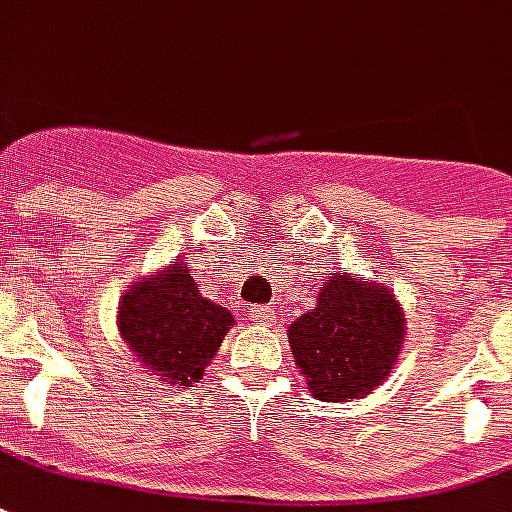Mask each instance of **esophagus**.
Wrapping results in <instances>:
<instances>
[{"instance_id":"obj_1","label":"esophagus","mask_w":512,"mask_h":512,"mask_svg":"<svg viewBox=\"0 0 512 512\" xmlns=\"http://www.w3.org/2000/svg\"><path fill=\"white\" fill-rule=\"evenodd\" d=\"M252 317H255V323H274V312H271L268 306H255V309H252Z\"/></svg>"}]
</instances>
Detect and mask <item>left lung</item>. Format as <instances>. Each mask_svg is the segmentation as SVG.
<instances>
[{
  "instance_id": "left-lung-1",
  "label": "left lung",
  "mask_w": 512,
  "mask_h": 512,
  "mask_svg": "<svg viewBox=\"0 0 512 512\" xmlns=\"http://www.w3.org/2000/svg\"><path fill=\"white\" fill-rule=\"evenodd\" d=\"M287 339L312 396L363 399L399 361L404 312L388 287L333 274L323 279L312 312L287 328Z\"/></svg>"
}]
</instances>
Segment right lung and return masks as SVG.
<instances>
[{"label":"right lung","instance_id":"obj_1","mask_svg":"<svg viewBox=\"0 0 512 512\" xmlns=\"http://www.w3.org/2000/svg\"><path fill=\"white\" fill-rule=\"evenodd\" d=\"M233 325L225 306L203 298L184 263L140 279L119 301V331L162 382L195 385Z\"/></svg>","mask_w":512,"mask_h":512}]
</instances>
